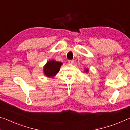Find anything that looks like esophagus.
Listing matches in <instances>:
<instances>
[{
	"label": "esophagus",
	"mask_w": 130,
	"mask_h": 130,
	"mask_svg": "<svg viewBox=\"0 0 130 130\" xmlns=\"http://www.w3.org/2000/svg\"><path fill=\"white\" fill-rule=\"evenodd\" d=\"M68 62H69V63H71V64H73V63L74 62V61L73 60H70L68 61Z\"/></svg>",
	"instance_id": "esophagus-1"
}]
</instances>
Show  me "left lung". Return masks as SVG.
<instances>
[{
  "instance_id": "1",
  "label": "left lung",
  "mask_w": 130,
  "mask_h": 130,
  "mask_svg": "<svg viewBox=\"0 0 130 130\" xmlns=\"http://www.w3.org/2000/svg\"><path fill=\"white\" fill-rule=\"evenodd\" d=\"M87 71H88V70H86V72H87Z\"/></svg>"
}]
</instances>
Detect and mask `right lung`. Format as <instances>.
Returning <instances> with one entry per match:
<instances>
[{"label": "right lung", "instance_id": "1", "mask_svg": "<svg viewBox=\"0 0 130 130\" xmlns=\"http://www.w3.org/2000/svg\"><path fill=\"white\" fill-rule=\"evenodd\" d=\"M62 63L54 60L49 61L44 67V73L48 77L54 76L59 72Z\"/></svg>", "mask_w": 130, "mask_h": 130}]
</instances>
